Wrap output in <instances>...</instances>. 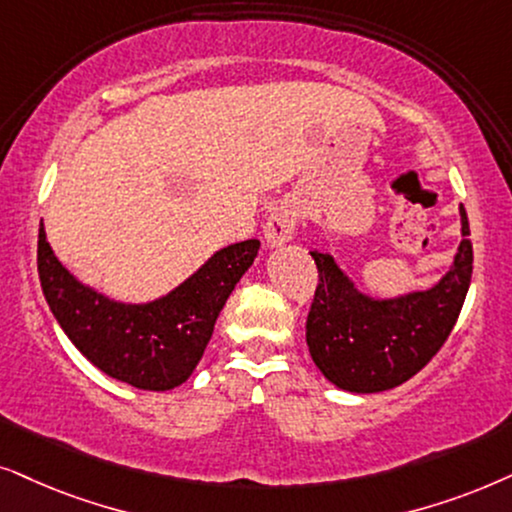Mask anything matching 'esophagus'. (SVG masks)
<instances>
[{
    "label": "esophagus",
    "mask_w": 512,
    "mask_h": 512,
    "mask_svg": "<svg viewBox=\"0 0 512 512\" xmlns=\"http://www.w3.org/2000/svg\"><path fill=\"white\" fill-rule=\"evenodd\" d=\"M295 224H297V213L295 208L288 206V203H281V206L271 208L269 220L264 224V238H267V245L271 248H281L295 236Z\"/></svg>",
    "instance_id": "obj_1"
}]
</instances>
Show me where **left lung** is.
<instances>
[{
    "instance_id": "1",
    "label": "left lung",
    "mask_w": 512,
    "mask_h": 512,
    "mask_svg": "<svg viewBox=\"0 0 512 512\" xmlns=\"http://www.w3.org/2000/svg\"><path fill=\"white\" fill-rule=\"evenodd\" d=\"M461 236L452 267L433 288L377 299L365 295L337 267L335 257L313 250L318 288L306 318L313 363L337 388L379 393L412 379L428 365L459 318L473 274V245L463 206Z\"/></svg>"
}]
</instances>
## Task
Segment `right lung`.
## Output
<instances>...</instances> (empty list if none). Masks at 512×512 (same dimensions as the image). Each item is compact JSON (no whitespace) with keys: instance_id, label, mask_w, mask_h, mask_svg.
Returning a JSON list of instances; mask_svg holds the SVG:
<instances>
[{"instance_id":"1","label":"right lung","mask_w":512,"mask_h":512,"mask_svg":"<svg viewBox=\"0 0 512 512\" xmlns=\"http://www.w3.org/2000/svg\"><path fill=\"white\" fill-rule=\"evenodd\" d=\"M257 250V238L227 245L168 295L124 304L77 281L53 255L42 222L37 269L51 313L98 370L142 391H170L192 377Z\"/></svg>"}]
</instances>
